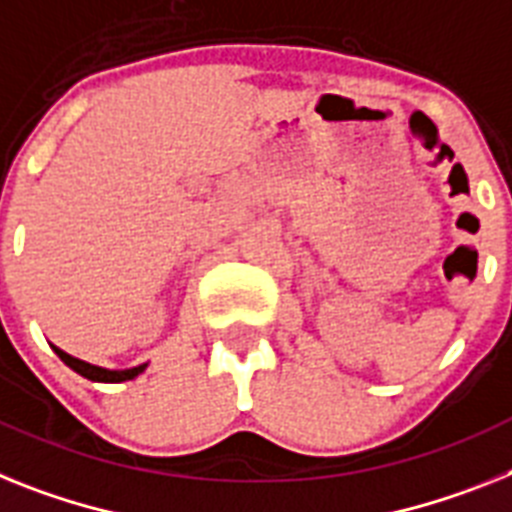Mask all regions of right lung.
I'll return each mask as SVG.
<instances>
[{
	"instance_id": "obj_1",
	"label": "right lung",
	"mask_w": 512,
	"mask_h": 512,
	"mask_svg": "<svg viewBox=\"0 0 512 512\" xmlns=\"http://www.w3.org/2000/svg\"><path fill=\"white\" fill-rule=\"evenodd\" d=\"M51 349L57 351V356L62 359L64 364L70 369H75L77 375H83L85 380H93V382H127V380H135L137 375H143L145 367L148 364H137V367L130 369H106V367H98V364H90L83 362V359H77V356H70L67 351L57 349V346H51Z\"/></svg>"
}]
</instances>
